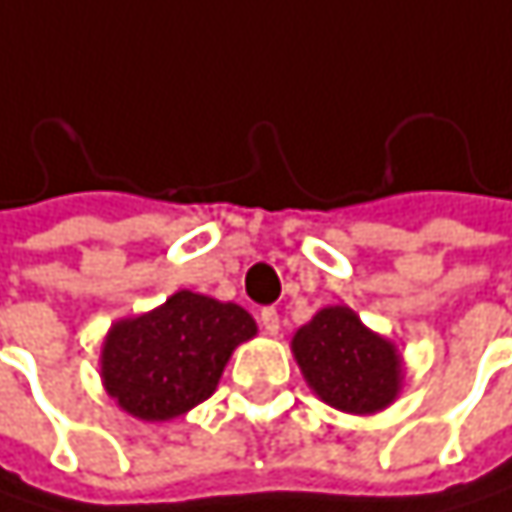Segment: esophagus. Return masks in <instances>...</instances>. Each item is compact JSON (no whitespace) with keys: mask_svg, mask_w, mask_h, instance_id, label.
Instances as JSON below:
<instances>
[{"mask_svg":"<svg viewBox=\"0 0 512 512\" xmlns=\"http://www.w3.org/2000/svg\"><path fill=\"white\" fill-rule=\"evenodd\" d=\"M257 320H260V329L266 335H278V311L275 308H263Z\"/></svg>","mask_w":512,"mask_h":512,"instance_id":"1","label":"esophagus"}]
</instances>
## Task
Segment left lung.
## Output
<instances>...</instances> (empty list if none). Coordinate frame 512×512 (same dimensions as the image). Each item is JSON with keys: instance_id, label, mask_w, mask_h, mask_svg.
<instances>
[{"instance_id": "left-lung-1", "label": "left lung", "mask_w": 512, "mask_h": 512, "mask_svg": "<svg viewBox=\"0 0 512 512\" xmlns=\"http://www.w3.org/2000/svg\"><path fill=\"white\" fill-rule=\"evenodd\" d=\"M290 347L314 394L341 412L373 415L400 394L403 358L397 347L370 332L347 305L317 311Z\"/></svg>"}]
</instances>
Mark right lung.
<instances>
[{"instance_id": "add662e5", "label": "right lung", "mask_w": 512, "mask_h": 512, "mask_svg": "<svg viewBox=\"0 0 512 512\" xmlns=\"http://www.w3.org/2000/svg\"><path fill=\"white\" fill-rule=\"evenodd\" d=\"M257 335L252 314L192 290L118 320L100 353L106 394L139 421H171L207 400L231 353Z\"/></svg>"}]
</instances>
